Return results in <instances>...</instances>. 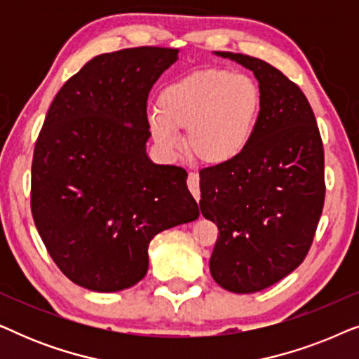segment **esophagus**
I'll list each match as a JSON object with an SVG mask.
<instances>
[{"label":"esophagus","mask_w":359,"mask_h":359,"mask_svg":"<svg viewBox=\"0 0 359 359\" xmlns=\"http://www.w3.org/2000/svg\"><path fill=\"white\" fill-rule=\"evenodd\" d=\"M188 188L191 191V194L194 196L196 201L201 199V191H199V175L198 173H191L188 175Z\"/></svg>","instance_id":"obj_1"}]
</instances>
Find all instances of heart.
I'll return each mask as SVG.
<instances>
[{"mask_svg": "<svg viewBox=\"0 0 359 359\" xmlns=\"http://www.w3.org/2000/svg\"><path fill=\"white\" fill-rule=\"evenodd\" d=\"M258 81L225 68H203L166 85L150 116L151 137L161 150L173 154L178 132L191 158L203 165L232 163L252 144L263 112Z\"/></svg>", "mask_w": 359, "mask_h": 359, "instance_id": "heart-1", "label": "heart"}]
</instances>
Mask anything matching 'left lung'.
Returning <instances> with one entry per match:
<instances>
[{
	"label": "left lung",
	"mask_w": 359,
	"mask_h": 359,
	"mask_svg": "<svg viewBox=\"0 0 359 359\" xmlns=\"http://www.w3.org/2000/svg\"><path fill=\"white\" fill-rule=\"evenodd\" d=\"M215 55L253 72L263 112L252 144L232 163L201 171V212L219 229L209 268L230 292L263 291L304 262L325 199L323 145L296 83L259 58Z\"/></svg>",
	"instance_id": "obj_1"
}]
</instances>
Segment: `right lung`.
I'll use <instances>...</instances> for the list:
<instances>
[{
    "label": "right lung",
    "mask_w": 359,
    "mask_h": 359,
    "mask_svg": "<svg viewBox=\"0 0 359 359\" xmlns=\"http://www.w3.org/2000/svg\"><path fill=\"white\" fill-rule=\"evenodd\" d=\"M178 53L97 55L47 111L32 158V217L60 271L90 291L134 286L149 269L150 240L199 217L188 173L147 155L149 93Z\"/></svg>",
    "instance_id": "right-lung-1"
}]
</instances>
